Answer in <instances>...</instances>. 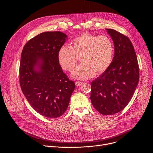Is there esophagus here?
<instances>
[{"label":"esophagus","mask_w":153,"mask_h":153,"mask_svg":"<svg viewBox=\"0 0 153 153\" xmlns=\"http://www.w3.org/2000/svg\"><path fill=\"white\" fill-rule=\"evenodd\" d=\"M82 82H79V81H76V82H75V84H76V85L77 86H80V85H82Z\"/></svg>","instance_id":"34e87169"}]
</instances>
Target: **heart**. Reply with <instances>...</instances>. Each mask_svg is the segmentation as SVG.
<instances>
[{
  "label": "heart",
  "instance_id": "heart-1",
  "mask_svg": "<svg viewBox=\"0 0 153 153\" xmlns=\"http://www.w3.org/2000/svg\"><path fill=\"white\" fill-rule=\"evenodd\" d=\"M113 56L114 45L110 37L82 33L72 40L70 47L59 49L57 59L64 70L71 72L80 57L82 63L73 71L72 76L85 80L104 73L110 66Z\"/></svg>",
  "mask_w": 153,
  "mask_h": 153
}]
</instances>
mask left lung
Returning <instances> with one entry per match:
<instances>
[{"mask_svg":"<svg viewBox=\"0 0 153 153\" xmlns=\"http://www.w3.org/2000/svg\"><path fill=\"white\" fill-rule=\"evenodd\" d=\"M114 45V56L109 68L91 83V102L103 115H113L126 106L139 80V69L134 47L129 38L106 28Z\"/></svg>","mask_w":153,"mask_h":153,"instance_id":"obj_1","label":"left lung"}]
</instances>
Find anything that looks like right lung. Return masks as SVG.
<instances>
[{
  "mask_svg": "<svg viewBox=\"0 0 153 153\" xmlns=\"http://www.w3.org/2000/svg\"><path fill=\"white\" fill-rule=\"evenodd\" d=\"M67 39L60 31L42 33L28 41L21 54L22 91L35 111L50 119L62 116L75 89L74 82L63 72L57 59Z\"/></svg>",
  "mask_w": 153,
  "mask_h": 153,
  "instance_id": "1",
  "label": "right lung"
}]
</instances>
